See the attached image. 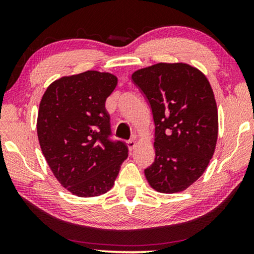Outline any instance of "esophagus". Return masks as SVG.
I'll use <instances>...</instances> for the list:
<instances>
[{
  "instance_id": "esophagus-1",
  "label": "esophagus",
  "mask_w": 254,
  "mask_h": 254,
  "mask_svg": "<svg viewBox=\"0 0 254 254\" xmlns=\"http://www.w3.org/2000/svg\"><path fill=\"white\" fill-rule=\"evenodd\" d=\"M127 147H128V149L130 150H133L135 148V145H136V141L134 140V139H131V140H128L127 141Z\"/></svg>"
}]
</instances>
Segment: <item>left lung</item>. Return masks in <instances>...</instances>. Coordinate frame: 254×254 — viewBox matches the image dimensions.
Returning a JSON list of instances; mask_svg holds the SVG:
<instances>
[{"label":"left lung","mask_w":254,"mask_h":254,"mask_svg":"<svg viewBox=\"0 0 254 254\" xmlns=\"http://www.w3.org/2000/svg\"><path fill=\"white\" fill-rule=\"evenodd\" d=\"M152 111L153 163L144 169L150 186L174 194L195 183L207 168L217 141L213 89L197 68L159 63L132 74Z\"/></svg>","instance_id":"left-lung-1"}]
</instances>
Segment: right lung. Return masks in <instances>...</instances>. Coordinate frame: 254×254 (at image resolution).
I'll use <instances>...</instances> for the list:
<instances>
[{
    "label": "right lung",
    "instance_id": "obj_1",
    "mask_svg": "<svg viewBox=\"0 0 254 254\" xmlns=\"http://www.w3.org/2000/svg\"><path fill=\"white\" fill-rule=\"evenodd\" d=\"M118 85L110 72L62 77L41 98L37 132L41 151L62 186L79 197L113 187L127 147L112 141L105 102Z\"/></svg>",
    "mask_w": 254,
    "mask_h": 254
}]
</instances>
